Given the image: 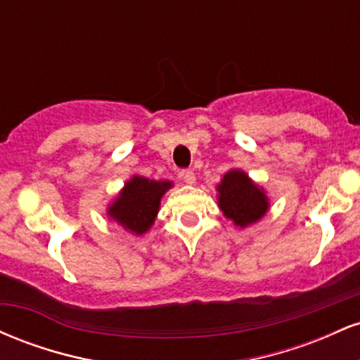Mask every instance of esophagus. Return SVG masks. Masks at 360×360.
<instances>
[{"label": "esophagus", "mask_w": 360, "mask_h": 360, "mask_svg": "<svg viewBox=\"0 0 360 360\" xmlns=\"http://www.w3.org/2000/svg\"><path fill=\"white\" fill-rule=\"evenodd\" d=\"M181 177H183L186 184H194V181H196V176H194L191 169H183V171H181Z\"/></svg>", "instance_id": "obj_1"}]
</instances>
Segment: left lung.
<instances>
[{"mask_svg":"<svg viewBox=\"0 0 360 360\" xmlns=\"http://www.w3.org/2000/svg\"><path fill=\"white\" fill-rule=\"evenodd\" d=\"M218 205L235 225L247 226L267 212V196L242 171H230L218 184Z\"/></svg>","mask_w":360,"mask_h":360,"instance_id":"obj_1","label":"left lung"}]
</instances>
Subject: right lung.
Segmentation results:
<instances>
[{
    "instance_id": "right-lung-1",
    "label": "right lung",
    "mask_w": 360,
    "mask_h": 360,
    "mask_svg": "<svg viewBox=\"0 0 360 360\" xmlns=\"http://www.w3.org/2000/svg\"><path fill=\"white\" fill-rule=\"evenodd\" d=\"M169 181H150L135 176L111 205L108 214L130 232L142 235L150 229L159 212L160 198L171 188Z\"/></svg>"
}]
</instances>
